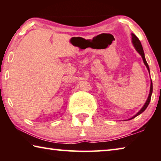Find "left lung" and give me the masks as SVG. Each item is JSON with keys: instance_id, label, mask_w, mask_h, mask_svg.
<instances>
[{"instance_id": "1", "label": "left lung", "mask_w": 161, "mask_h": 161, "mask_svg": "<svg viewBox=\"0 0 161 161\" xmlns=\"http://www.w3.org/2000/svg\"><path fill=\"white\" fill-rule=\"evenodd\" d=\"M131 35H132V42H133V46H134L135 48H136V50H137L138 53L141 54V57H142L143 61V62H144V64H145V65H146V67H147V69H148V72H149V73H150L148 64V63H147V62H146V60L145 55H144V53H143V47H142V45H141V41L139 40V39H138V38L137 37H136V35H135L134 34H133V33H132ZM152 92H153V84H152V81H151V88H150V93H149L148 99H147L146 102V103H145V104H144V106L142 107V108H141V109L139 111H138V112L137 114H136L134 116H133L132 118L129 119V120H130V119H133V118H135V117L138 116V115H139V114H141V113L143 112V111L146 110V108L147 107H148V104H149L150 101H151Z\"/></svg>"}]
</instances>
